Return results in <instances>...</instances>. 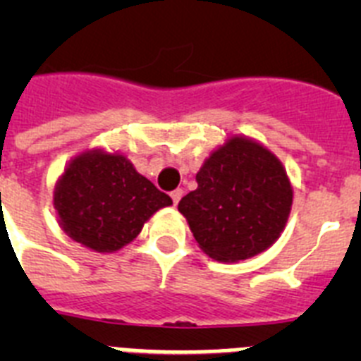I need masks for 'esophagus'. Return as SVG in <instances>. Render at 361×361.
I'll use <instances>...</instances> for the list:
<instances>
[{
	"mask_svg": "<svg viewBox=\"0 0 361 361\" xmlns=\"http://www.w3.org/2000/svg\"><path fill=\"white\" fill-rule=\"evenodd\" d=\"M183 193H184V191L180 190V188H177V190L171 191L170 197H171V200H173V204H178V200H180V197H183Z\"/></svg>",
	"mask_w": 361,
	"mask_h": 361,
	"instance_id": "obj_1",
	"label": "esophagus"
}]
</instances>
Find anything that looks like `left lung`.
Returning a JSON list of instances; mask_svg holds the SVG:
<instances>
[{"instance_id": "left-lung-1", "label": "left lung", "mask_w": 361, "mask_h": 361, "mask_svg": "<svg viewBox=\"0 0 361 361\" xmlns=\"http://www.w3.org/2000/svg\"><path fill=\"white\" fill-rule=\"evenodd\" d=\"M197 190L178 202L191 233L220 262L267 250L291 212L293 190L279 159L264 146L233 137L197 173Z\"/></svg>"}]
</instances>
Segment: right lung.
Listing matches in <instances>:
<instances>
[{
  "label": "right lung",
  "mask_w": 361,
  "mask_h": 361,
  "mask_svg": "<svg viewBox=\"0 0 361 361\" xmlns=\"http://www.w3.org/2000/svg\"><path fill=\"white\" fill-rule=\"evenodd\" d=\"M171 199L135 171L123 155L82 153L57 183L54 206L68 237L99 251H117Z\"/></svg>",
  "instance_id": "1"
}]
</instances>
